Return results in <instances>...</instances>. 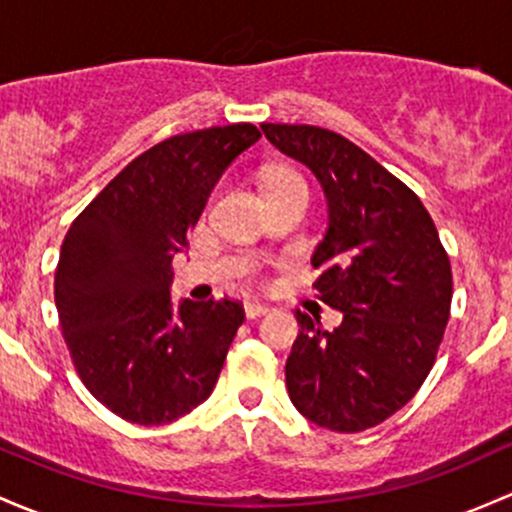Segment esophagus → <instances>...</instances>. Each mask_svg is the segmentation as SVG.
Returning a JSON list of instances; mask_svg holds the SVG:
<instances>
[{
	"instance_id": "1",
	"label": "esophagus",
	"mask_w": 512,
	"mask_h": 512,
	"mask_svg": "<svg viewBox=\"0 0 512 512\" xmlns=\"http://www.w3.org/2000/svg\"><path fill=\"white\" fill-rule=\"evenodd\" d=\"M270 314V306L260 304V301H247L245 304V316L247 319H260V316Z\"/></svg>"
}]
</instances>
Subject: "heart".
I'll return each mask as SVG.
<instances>
[{
	"label": "heart",
	"instance_id": "b5f03b06",
	"mask_svg": "<svg viewBox=\"0 0 512 512\" xmlns=\"http://www.w3.org/2000/svg\"><path fill=\"white\" fill-rule=\"evenodd\" d=\"M287 184H301V179L297 174H292V171H274L265 179V191L267 188H274V186H287Z\"/></svg>",
	"mask_w": 512,
	"mask_h": 512
}]
</instances>
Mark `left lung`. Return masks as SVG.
<instances>
[{
    "instance_id": "left-lung-1",
    "label": "left lung",
    "mask_w": 512,
    "mask_h": 512,
    "mask_svg": "<svg viewBox=\"0 0 512 512\" xmlns=\"http://www.w3.org/2000/svg\"><path fill=\"white\" fill-rule=\"evenodd\" d=\"M267 142L304 164L326 196L328 228L314 282L343 321L333 331L297 311L287 390L309 422L363 432L412 400L449 321L451 265L432 215L400 179L331 129L262 125Z\"/></svg>"
}]
</instances>
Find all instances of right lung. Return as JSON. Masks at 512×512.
Here are the masks:
<instances>
[{
    "label": "right lung",
    "instance_id": "1",
    "mask_svg": "<svg viewBox=\"0 0 512 512\" xmlns=\"http://www.w3.org/2000/svg\"><path fill=\"white\" fill-rule=\"evenodd\" d=\"M255 125L179 134L129 161L73 220L56 309L80 380L134 424H166L211 397L245 319L238 301H174L171 260Z\"/></svg>",
    "mask_w": 512,
    "mask_h": 512
}]
</instances>
